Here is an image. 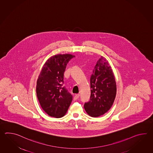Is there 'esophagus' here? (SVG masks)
Instances as JSON below:
<instances>
[{
    "instance_id": "34e87169",
    "label": "esophagus",
    "mask_w": 153,
    "mask_h": 153,
    "mask_svg": "<svg viewBox=\"0 0 153 153\" xmlns=\"http://www.w3.org/2000/svg\"><path fill=\"white\" fill-rule=\"evenodd\" d=\"M79 96H80V94H75V96H74V100H77L79 97Z\"/></svg>"
}]
</instances>
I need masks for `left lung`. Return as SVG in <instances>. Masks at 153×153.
I'll use <instances>...</instances> for the list:
<instances>
[{"label": "left lung", "instance_id": "8db88e82", "mask_svg": "<svg viewBox=\"0 0 153 153\" xmlns=\"http://www.w3.org/2000/svg\"><path fill=\"white\" fill-rule=\"evenodd\" d=\"M91 96L84 108L92 117L103 115L110 109L117 93L114 74L107 59L101 56L90 78Z\"/></svg>", "mask_w": 153, "mask_h": 153}]
</instances>
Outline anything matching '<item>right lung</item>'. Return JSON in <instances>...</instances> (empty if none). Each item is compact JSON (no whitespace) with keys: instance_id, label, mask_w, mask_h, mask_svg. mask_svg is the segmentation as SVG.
Instances as JSON below:
<instances>
[{"instance_id":"obj_1","label":"right lung","mask_w":153,"mask_h":153,"mask_svg":"<svg viewBox=\"0 0 153 153\" xmlns=\"http://www.w3.org/2000/svg\"><path fill=\"white\" fill-rule=\"evenodd\" d=\"M74 57L70 54L53 56L46 62L39 74L36 96L42 109L50 117H63L72 102L73 96L63 86V79L66 66Z\"/></svg>"}]
</instances>
